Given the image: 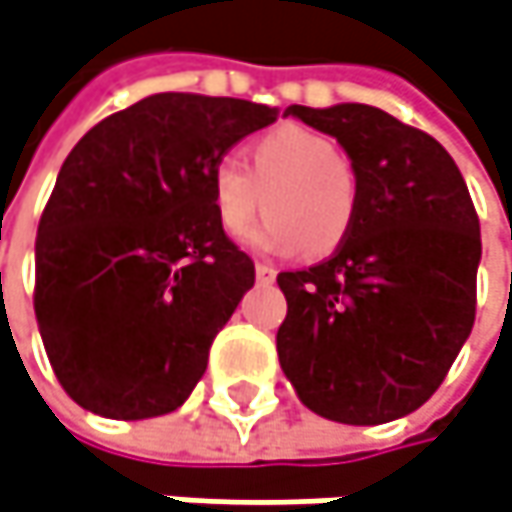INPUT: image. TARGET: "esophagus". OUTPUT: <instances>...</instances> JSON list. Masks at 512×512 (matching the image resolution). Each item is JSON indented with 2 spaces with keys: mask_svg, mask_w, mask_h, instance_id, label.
I'll return each instance as SVG.
<instances>
[{
  "mask_svg": "<svg viewBox=\"0 0 512 512\" xmlns=\"http://www.w3.org/2000/svg\"><path fill=\"white\" fill-rule=\"evenodd\" d=\"M256 280L259 283H274L277 280V271L271 265H265V262H256Z\"/></svg>",
  "mask_w": 512,
  "mask_h": 512,
  "instance_id": "34e87169",
  "label": "esophagus"
}]
</instances>
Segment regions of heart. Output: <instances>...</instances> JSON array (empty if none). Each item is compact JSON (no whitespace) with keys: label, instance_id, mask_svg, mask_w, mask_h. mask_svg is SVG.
<instances>
[{"label":"heart","instance_id":"1","mask_svg":"<svg viewBox=\"0 0 512 512\" xmlns=\"http://www.w3.org/2000/svg\"><path fill=\"white\" fill-rule=\"evenodd\" d=\"M215 218L226 235H244L265 209L268 221L250 235L271 253L303 250L330 256L351 235L359 209V170L336 141L303 129L277 126L247 147V170L218 161L209 173Z\"/></svg>","mask_w":512,"mask_h":512}]
</instances>
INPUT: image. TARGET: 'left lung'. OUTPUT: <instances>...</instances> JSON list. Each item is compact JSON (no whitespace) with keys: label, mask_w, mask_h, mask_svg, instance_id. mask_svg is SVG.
<instances>
[{"label":"left lung","mask_w":512,"mask_h":512,"mask_svg":"<svg viewBox=\"0 0 512 512\" xmlns=\"http://www.w3.org/2000/svg\"><path fill=\"white\" fill-rule=\"evenodd\" d=\"M286 114L345 147L359 209L330 259L277 277L280 365L330 421L407 416L442 386L475 324L480 224L466 179L436 138L374 105Z\"/></svg>","instance_id":"1"}]
</instances>
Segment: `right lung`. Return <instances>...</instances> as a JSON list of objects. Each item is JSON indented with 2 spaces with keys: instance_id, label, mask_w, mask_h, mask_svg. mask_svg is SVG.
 <instances>
[{
  "instance_id": "right-lung-1",
  "label": "right lung",
  "mask_w": 512,
  "mask_h": 512,
  "mask_svg": "<svg viewBox=\"0 0 512 512\" xmlns=\"http://www.w3.org/2000/svg\"><path fill=\"white\" fill-rule=\"evenodd\" d=\"M277 108L153 94L70 150L34 241V318L61 389L105 418L185 404L253 259L215 218L209 173Z\"/></svg>"
}]
</instances>
